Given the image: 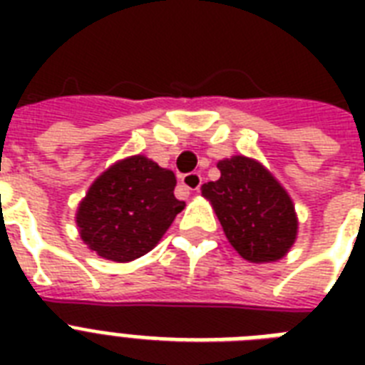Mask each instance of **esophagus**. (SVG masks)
<instances>
[{
	"instance_id": "1",
	"label": "esophagus",
	"mask_w": 365,
	"mask_h": 365,
	"mask_svg": "<svg viewBox=\"0 0 365 365\" xmlns=\"http://www.w3.org/2000/svg\"><path fill=\"white\" fill-rule=\"evenodd\" d=\"M200 183H202V178L197 172H191V174H185V176L180 178V185L187 191H199Z\"/></svg>"
}]
</instances>
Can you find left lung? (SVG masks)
Listing matches in <instances>:
<instances>
[{
    "mask_svg": "<svg viewBox=\"0 0 365 365\" xmlns=\"http://www.w3.org/2000/svg\"><path fill=\"white\" fill-rule=\"evenodd\" d=\"M222 176L200 191L214 206L223 233L244 259H282L297 237V216L288 191L265 166L244 155L217 163Z\"/></svg>",
    "mask_w": 365,
    "mask_h": 365,
    "instance_id": "1",
    "label": "left lung"
}]
</instances>
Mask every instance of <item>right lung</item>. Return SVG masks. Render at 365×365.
Here are the masks:
<instances>
[{
    "label": "right lung",
    "instance_id": "obj_1",
    "mask_svg": "<svg viewBox=\"0 0 365 365\" xmlns=\"http://www.w3.org/2000/svg\"><path fill=\"white\" fill-rule=\"evenodd\" d=\"M176 176L143 155L102 172L77 208L83 242L100 257L126 263L163 239L185 202L174 197Z\"/></svg>",
    "mask_w": 365,
    "mask_h": 365
}]
</instances>
